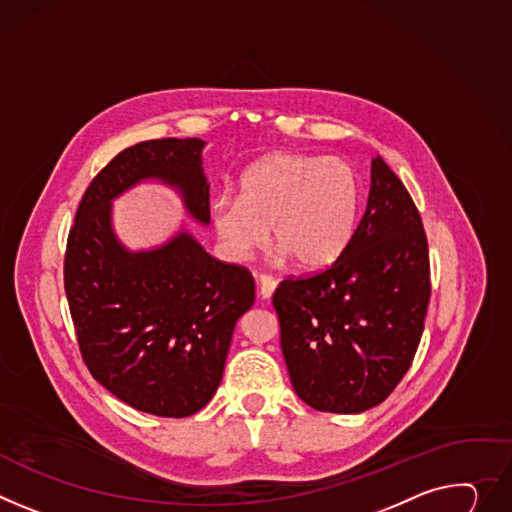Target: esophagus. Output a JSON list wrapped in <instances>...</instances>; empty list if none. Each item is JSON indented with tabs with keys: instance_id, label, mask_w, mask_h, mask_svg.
Listing matches in <instances>:
<instances>
[{
	"instance_id": "obj_1",
	"label": "esophagus",
	"mask_w": 512,
	"mask_h": 512,
	"mask_svg": "<svg viewBox=\"0 0 512 512\" xmlns=\"http://www.w3.org/2000/svg\"><path fill=\"white\" fill-rule=\"evenodd\" d=\"M257 284H259V294H261L263 300H269L273 296V292H275V286H277V282L267 273H261L257 277Z\"/></svg>"
}]
</instances>
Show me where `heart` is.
Here are the masks:
<instances>
[{
  "label": "heart",
  "mask_w": 512,
  "mask_h": 512,
  "mask_svg": "<svg viewBox=\"0 0 512 512\" xmlns=\"http://www.w3.org/2000/svg\"><path fill=\"white\" fill-rule=\"evenodd\" d=\"M361 208V183L343 159L273 153L239 179V198L220 196L210 220L224 253L247 261L269 241L304 271L335 263L347 249Z\"/></svg>",
  "instance_id": "obj_1"
}]
</instances>
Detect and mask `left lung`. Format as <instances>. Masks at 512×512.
<instances>
[{
  "label": "left lung",
  "instance_id": "left-lung-1",
  "mask_svg": "<svg viewBox=\"0 0 512 512\" xmlns=\"http://www.w3.org/2000/svg\"><path fill=\"white\" fill-rule=\"evenodd\" d=\"M429 298L421 214L376 157L367 208L341 257L320 273L288 277L273 294L296 394L314 410L337 414L384 402L421 343Z\"/></svg>",
  "mask_w": 512,
  "mask_h": 512
}]
</instances>
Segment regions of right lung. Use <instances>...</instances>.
I'll list each match as a JSON object with an SVG mask.
<instances>
[{"mask_svg": "<svg viewBox=\"0 0 512 512\" xmlns=\"http://www.w3.org/2000/svg\"><path fill=\"white\" fill-rule=\"evenodd\" d=\"M204 145L159 138L118 153L89 183L67 239L65 294L89 374L155 416H192L210 402L255 282L245 267L206 253L188 230L157 249L128 251L112 226V200L157 179L208 224Z\"/></svg>", "mask_w": 512, "mask_h": 512, "instance_id": "right-lung-1", "label": "right lung"}]
</instances>
